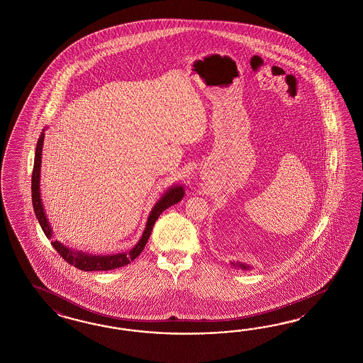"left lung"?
<instances>
[{
  "label": "left lung",
  "instance_id": "1",
  "mask_svg": "<svg viewBox=\"0 0 363 363\" xmlns=\"http://www.w3.org/2000/svg\"><path fill=\"white\" fill-rule=\"evenodd\" d=\"M232 265H235V267H240L241 269H250V267H249V265H245V264H242V262H236V264H233V262H232Z\"/></svg>",
  "mask_w": 363,
  "mask_h": 363
}]
</instances>
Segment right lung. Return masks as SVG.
<instances>
[{
    "label": "right lung",
    "instance_id": "1",
    "mask_svg": "<svg viewBox=\"0 0 363 363\" xmlns=\"http://www.w3.org/2000/svg\"><path fill=\"white\" fill-rule=\"evenodd\" d=\"M43 138H45V134L42 133L38 142H37L35 156H34V167H33V174H31V200H33V208H34V213H35V216L38 218V223L41 225L43 233L46 235V238L52 240V247L61 255V257L65 259L66 262H69L70 265H73V267L78 268V269L84 270V272L111 270L128 265L145 249V244H147L150 235H151L152 227H154L157 218L162 215V212L166 211L167 208L177 204L183 199V196H184V188L182 186H172L171 188H168L166 194L157 200V203L154 206L150 216L147 218V224H145V232H143L142 238H140V240L138 241V244L131 250L123 252V253H118V255H107V256L84 253L82 250H74V249H70L69 247L63 245L62 242H60L58 240H52L54 236H52V225H50L49 220L46 218L45 209H43V206H42L40 177H41Z\"/></svg>",
    "mask_w": 363,
    "mask_h": 363
}]
</instances>
